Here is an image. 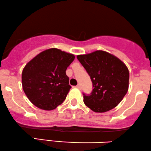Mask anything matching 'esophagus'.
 <instances>
[{
    "instance_id": "34e87169",
    "label": "esophagus",
    "mask_w": 151,
    "mask_h": 151,
    "mask_svg": "<svg viewBox=\"0 0 151 151\" xmlns=\"http://www.w3.org/2000/svg\"><path fill=\"white\" fill-rule=\"evenodd\" d=\"M76 88H78V89H81V85H80V84H78L77 86H76Z\"/></svg>"
}]
</instances>
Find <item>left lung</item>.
I'll return each mask as SVG.
<instances>
[{
    "instance_id": "obj_1",
    "label": "left lung",
    "mask_w": 151,
    "mask_h": 151,
    "mask_svg": "<svg viewBox=\"0 0 151 151\" xmlns=\"http://www.w3.org/2000/svg\"><path fill=\"white\" fill-rule=\"evenodd\" d=\"M77 58L93 83L90 95L83 94L85 104L95 112L114 109L129 89V72L125 63L113 54L102 50L78 55Z\"/></svg>"
}]
</instances>
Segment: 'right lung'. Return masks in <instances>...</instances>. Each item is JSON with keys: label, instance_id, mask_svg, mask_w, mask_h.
<instances>
[{"label": "right lung", "instance_id": "obj_1", "mask_svg": "<svg viewBox=\"0 0 151 151\" xmlns=\"http://www.w3.org/2000/svg\"><path fill=\"white\" fill-rule=\"evenodd\" d=\"M75 59L56 48L37 54L22 73V89L30 102L44 110H53L65 100L71 86L65 70Z\"/></svg>", "mask_w": 151, "mask_h": 151}]
</instances>
